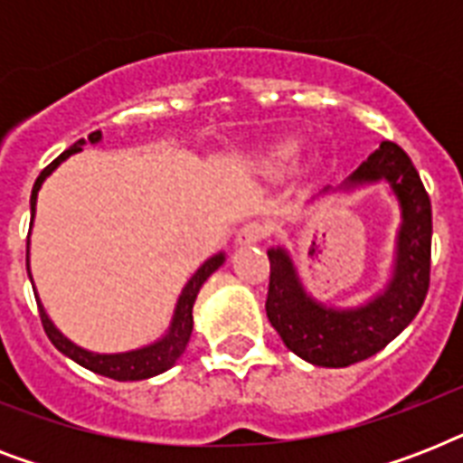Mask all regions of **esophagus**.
<instances>
[{"instance_id": "esophagus-1", "label": "esophagus", "mask_w": 463, "mask_h": 463, "mask_svg": "<svg viewBox=\"0 0 463 463\" xmlns=\"http://www.w3.org/2000/svg\"><path fill=\"white\" fill-rule=\"evenodd\" d=\"M267 225L260 223V221H252V223H245L242 228L238 231L235 235V245L240 247H250V245H257L261 240L267 238Z\"/></svg>"}]
</instances>
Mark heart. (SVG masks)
I'll return each mask as SVG.
<instances>
[{
	"label": "heart",
	"mask_w": 463,
	"mask_h": 463,
	"mask_svg": "<svg viewBox=\"0 0 463 463\" xmlns=\"http://www.w3.org/2000/svg\"><path fill=\"white\" fill-rule=\"evenodd\" d=\"M298 151V141L296 139H283V141H276L271 146L264 151L261 156V163L269 167H279V165H286Z\"/></svg>",
	"instance_id": "heart-1"
}]
</instances>
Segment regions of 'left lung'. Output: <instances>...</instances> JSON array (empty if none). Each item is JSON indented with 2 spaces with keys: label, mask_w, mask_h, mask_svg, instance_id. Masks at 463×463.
<instances>
[{
  "label": "left lung",
  "mask_w": 463,
  "mask_h": 463,
  "mask_svg": "<svg viewBox=\"0 0 463 463\" xmlns=\"http://www.w3.org/2000/svg\"><path fill=\"white\" fill-rule=\"evenodd\" d=\"M384 182L394 194L402 223L394 238L392 276L358 307H334L307 293L290 252L283 245L269 250L267 317L288 351L319 367H345L380 353L402 334L423 307L430 286L432 211L420 175L394 141H382L338 187L322 194L355 192ZM315 196V199H317ZM312 199V202H315Z\"/></svg>",
  "instance_id": "8db88e82"
}]
</instances>
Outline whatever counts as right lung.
I'll return each mask as SVG.
<instances>
[{"instance_id": "add662e5", "label": "right lung", "mask_w": 463, "mask_h": 463, "mask_svg": "<svg viewBox=\"0 0 463 463\" xmlns=\"http://www.w3.org/2000/svg\"><path fill=\"white\" fill-rule=\"evenodd\" d=\"M103 139V134L93 132L89 134L90 144H100ZM86 146V141H76L74 146L64 151L60 158H54L50 165L38 175V180L33 184L31 192V231H33V218H35V203H38V192L43 187V182L50 177V175L57 170V167L69 158V156L79 154L81 148ZM28 238H31V232H28ZM28 252L31 250H25V269H28V279L33 283L31 276V260H28ZM225 261V252H218L213 257L203 261L202 267L196 269L192 279L184 283V288H182L180 298H177V303H175L173 309V319H170V326L160 338H156L154 344L141 345V348H134V351H125V353H93L89 348H81V345H76L71 338H67L61 334L54 322L50 319V315L45 312L43 303H40L38 290L33 286V293H35V300H38V309H40V322H43V329H45L47 338L52 341V345L60 353H64L67 358H71L74 363H79L81 367L90 370V373L103 374V377H110V380L118 382H134V380H148V377H156V374L165 373L170 367L180 360V355L184 353L189 344V336H192V326H194V317H192V307H194V300L199 296V290L206 283L213 271L223 267Z\"/></svg>"}]
</instances>
